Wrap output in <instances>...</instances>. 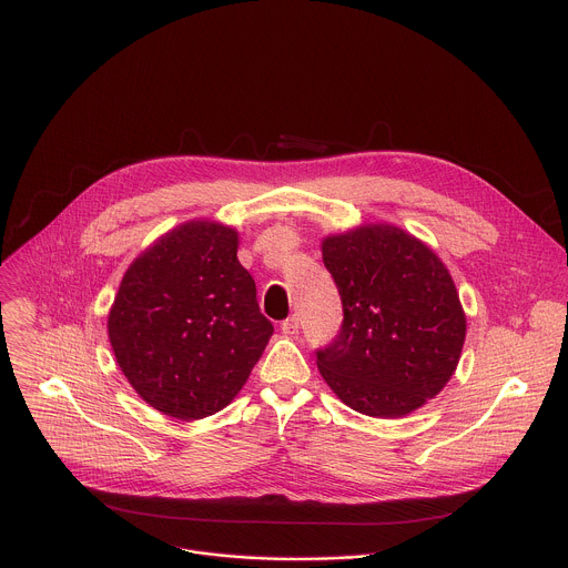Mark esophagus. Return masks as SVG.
<instances>
[{
	"instance_id": "1",
	"label": "esophagus",
	"mask_w": 568,
	"mask_h": 568,
	"mask_svg": "<svg viewBox=\"0 0 568 568\" xmlns=\"http://www.w3.org/2000/svg\"><path fill=\"white\" fill-rule=\"evenodd\" d=\"M280 328H282V333H284V335H295V333L300 331V317H297V315H291L288 320H284V322H282V326H280Z\"/></svg>"
}]
</instances>
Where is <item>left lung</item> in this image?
Masks as SVG:
<instances>
[{"mask_svg": "<svg viewBox=\"0 0 568 568\" xmlns=\"http://www.w3.org/2000/svg\"><path fill=\"white\" fill-rule=\"evenodd\" d=\"M344 322L317 351L331 390L371 417H404L453 377L466 339L455 282L437 253L408 231L375 222L322 237Z\"/></svg>", "mask_w": 568, "mask_h": 568, "instance_id": "8db88e82", "label": "left lung"}]
</instances>
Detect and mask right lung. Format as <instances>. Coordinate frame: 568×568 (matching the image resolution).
<instances>
[{
	"label": "right lung",
	"mask_w": 568,
	"mask_h": 568,
	"mask_svg": "<svg viewBox=\"0 0 568 568\" xmlns=\"http://www.w3.org/2000/svg\"><path fill=\"white\" fill-rule=\"evenodd\" d=\"M237 246V229L189 220L131 262L109 311V339L124 377L175 419L229 406L273 335Z\"/></svg>",
	"instance_id": "add662e5"
}]
</instances>
